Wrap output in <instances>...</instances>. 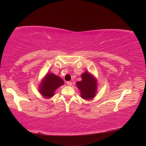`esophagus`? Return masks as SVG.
<instances>
[{"instance_id":"1","label":"esophagus","mask_w":146,"mask_h":146,"mask_svg":"<svg viewBox=\"0 0 146 146\" xmlns=\"http://www.w3.org/2000/svg\"><path fill=\"white\" fill-rule=\"evenodd\" d=\"M67 84L68 86H71L72 85V82H67Z\"/></svg>"}]
</instances>
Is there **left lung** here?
Masks as SVG:
<instances>
[{
	"label": "left lung",
	"instance_id": "obj_1",
	"mask_svg": "<svg viewBox=\"0 0 146 146\" xmlns=\"http://www.w3.org/2000/svg\"><path fill=\"white\" fill-rule=\"evenodd\" d=\"M81 77L82 80L76 83V86L80 92L81 98L87 100H91L98 92V80L93 75L87 71L82 74Z\"/></svg>",
	"mask_w": 146,
	"mask_h": 146
}]
</instances>
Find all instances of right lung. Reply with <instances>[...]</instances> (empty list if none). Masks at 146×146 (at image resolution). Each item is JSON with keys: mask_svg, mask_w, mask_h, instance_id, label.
<instances>
[{"mask_svg": "<svg viewBox=\"0 0 146 146\" xmlns=\"http://www.w3.org/2000/svg\"><path fill=\"white\" fill-rule=\"evenodd\" d=\"M64 85V81L54 73L47 72L42 78L39 85L38 91L45 98L50 99L55 94L58 88Z\"/></svg>", "mask_w": 146, "mask_h": 146, "instance_id": "add662e5", "label": "right lung"}]
</instances>
